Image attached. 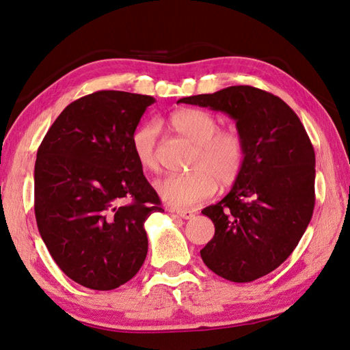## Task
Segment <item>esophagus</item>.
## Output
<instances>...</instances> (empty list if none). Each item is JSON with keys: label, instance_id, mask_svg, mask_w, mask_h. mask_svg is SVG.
<instances>
[{"label": "esophagus", "instance_id": "esophagus-1", "mask_svg": "<svg viewBox=\"0 0 350 350\" xmlns=\"http://www.w3.org/2000/svg\"><path fill=\"white\" fill-rule=\"evenodd\" d=\"M170 212L176 213L180 217H183V219H192V217H195V213L192 212V210H184V208H176V210H170Z\"/></svg>", "mask_w": 350, "mask_h": 350}]
</instances>
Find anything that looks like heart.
Segmentation results:
<instances>
[{
  "mask_svg": "<svg viewBox=\"0 0 350 350\" xmlns=\"http://www.w3.org/2000/svg\"><path fill=\"white\" fill-rule=\"evenodd\" d=\"M169 123L175 133L195 144V152L190 160L193 172L167 175L157 181L155 189L164 202L174 207H192L213 196L217 183L227 187L239 178L245 161V142L239 131L219 129V122L212 113L196 108L175 111ZM158 133L160 128L155 122H146L131 137L135 160L146 170L158 167Z\"/></svg>",
  "mask_w": 350,
  "mask_h": 350,
  "instance_id": "heart-1",
  "label": "heart"
}]
</instances>
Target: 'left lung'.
<instances>
[{
  "instance_id": "obj_1",
  "label": "left lung",
  "mask_w": 350,
  "mask_h": 350,
  "mask_svg": "<svg viewBox=\"0 0 350 350\" xmlns=\"http://www.w3.org/2000/svg\"><path fill=\"white\" fill-rule=\"evenodd\" d=\"M178 103L228 114L245 142L232 190L202 210L215 224L204 263L237 283L267 275L294 252L314 212L315 154L300 118L280 97L248 85Z\"/></svg>"
}]
</instances>
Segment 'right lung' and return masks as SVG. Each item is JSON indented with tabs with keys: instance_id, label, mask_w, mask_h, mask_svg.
<instances>
[{
	"instance_id": "obj_1",
	"label": "right lung",
	"mask_w": 350,
	"mask_h": 350,
	"mask_svg": "<svg viewBox=\"0 0 350 350\" xmlns=\"http://www.w3.org/2000/svg\"><path fill=\"white\" fill-rule=\"evenodd\" d=\"M154 97L97 91L65 108L38 149L35 216L57 267L79 285L109 291L148 254L144 221L164 212L131 137Z\"/></svg>"
}]
</instances>
